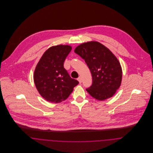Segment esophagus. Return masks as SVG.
<instances>
[{
	"mask_svg": "<svg viewBox=\"0 0 153 153\" xmlns=\"http://www.w3.org/2000/svg\"><path fill=\"white\" fill-rule=\"evenodd\" d=\"M78 81H79V84H81V82H82V78H81V76H79V77L78 78Z\"/></svg>",
	"mask_w": 153,
	"mask_h": 153,
	"instance_id": "1",
	"label": "esophagus"
}]
</instances>
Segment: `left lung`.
I'll return each mask as SVG.
<instances>
[{"instance_id":"1","label":"left lung","mask_w":153,"mask_h":153,"mask_svg":"<svg viewBox=\"0 0 153 153\" xmlns=\"http://www.w3.org/2000/svg\"><path fill=\"white\" fill-rule=\"evenodd\" d=\"M74 52L85 60L91 72L92 84L86 89L90 95L100 101L112 97L122 81V68L117 57L97 41L81 44Z\"/></svg>"}]
</instances>
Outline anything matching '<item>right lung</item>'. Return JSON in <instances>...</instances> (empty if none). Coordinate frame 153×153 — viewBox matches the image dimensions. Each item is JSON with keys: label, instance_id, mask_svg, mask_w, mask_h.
Here are the masks:
<instances>
[{"label": "right lung", "instance_id": "add662e5", "mask_svg": "<svg viewBox=\"0 0 153 153\" xmlns=\"http://www.w3.org/2000/svg\"><path fill=\"white\" fill-rule=\"evenodd\" d=\"M71 49L68 45L51 46L44 52L35 68V85L40 95L49 102L58 103L65 100L79 84L71 78L64 67Z\"/></svg>", "mask_w": 153, "mask_h": 153}]
</instances>
